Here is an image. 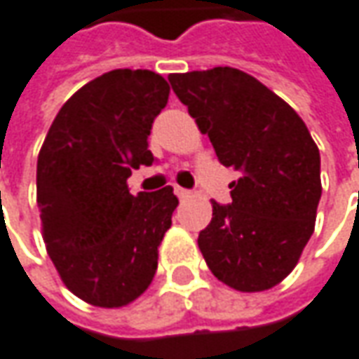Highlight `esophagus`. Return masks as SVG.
I'll return each mask as SVG.
<instances>
[{
    "instance_id": "1",
    "label": "esophagus",
    "mask_w": 359,
    "mask_h": 359,
    "mask_svg": "<svg viewBox=\"0 0 359 359\" xmlns=\"http://www.w3.org/2000/svg\"><path fill=\"white\" fill-rule=\"evenodd\" d=\"M175 196L180 197V199H187V197H191V191L184 189V187H175Z\"/></svg>"
}]
</instances>
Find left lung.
Returning <instances> with one entry per match:
<instances>
[{"mask_svg":"<svg viewBox=\"0 0 359 359\" xmlns=\"http://www.w3.org/2000/svg\"><path fill=\"white\" fill-rule=\"evenodd\" d=\"M219 162L241 172L231 205L211 201L199 233L209 271L239 292H263L297 266L314 233L322 196L320 151L280 96L231 67L168 76Z\"/></svg>","mask_w":359,"mask_h":359,"instance_id":"obj_1","label":"left lung"}]
</instances>
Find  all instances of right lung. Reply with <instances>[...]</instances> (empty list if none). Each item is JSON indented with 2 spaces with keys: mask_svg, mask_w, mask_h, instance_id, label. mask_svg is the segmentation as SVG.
Instances as JSON below:
<instances>
[{
  "mask_svg": "<svg viewBox=\"0 0 359 359\" xmlns=\"http://www.w3.org/2000/svg\"><path fill=\"white\" fill-rule=\"evenodd\" d=\"M170 84L116 69L79 88L59 110L37 160V205L50 261L74 297L122 309L146 292L177 208L174 187L132 196V170L151 165L154 118Z\"/></svg>",
  "mask_w": 359,
  "mask_h": 359,
  "instance_id": "1",
  "label": "right lung"
}]
</instances>
